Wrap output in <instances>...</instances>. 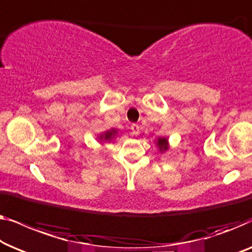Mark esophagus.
I'll list each match as a JSON object with an SVG mask.
<instances>
[{
  "mask_svg": "<svg viewBox=\"0 0 252 252\" xmlns=\"http://www.w3.org/2000/svg\"><path fill=\"white\" fill-rule=\"evenodd\" d=\"M130 129H131V133H132V134H138V133H139L140 127H139V126L136 125V123H133V125H131Z\"/></svg>",
  "mask_w": 252,
  "mask_h": 252,
  "instance_id": "obj_1",
  "label": "esophagus"
}]
</instances>
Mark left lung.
Returning a JSON list of instances; mask_svg holds the SVG:
<instances>
[{
    "instance_id": "8db88e82",
    "label": "left lung",
    "mask_w": 252,
    "mask_h": 252,
    "mask_svg": "<svg viewBox=\"0 0 252 252\" xmlns=\"http://www.w3.org/2000/svg\"><path fill=\"white\" fill-rule=\"evenodd\" d=\"M158 146L160 148V151H166L168 150V139L166 138H158Z\"/></svg>"
}]
</instances>
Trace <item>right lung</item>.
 Masks as SVG:
<instances>
[{
  "label": "right lung",
  "mask_w": 252,
  "mask_h": 252,
  "mask_svg": "<svg viewBox=\"0 0 252 252\" xmlns=\"http://www.w3.org/2000/svg\"><path fill=\"white\" fill-rule=\"evenodd\" d=\"M116 133H118V131H116L115 129H112V130L107 131L106 133L100 134V136H99V139H100V140H111L113 137L116 136Z\"/></svg>",
  "instance_id": "obj_1"
}]
</instances>
